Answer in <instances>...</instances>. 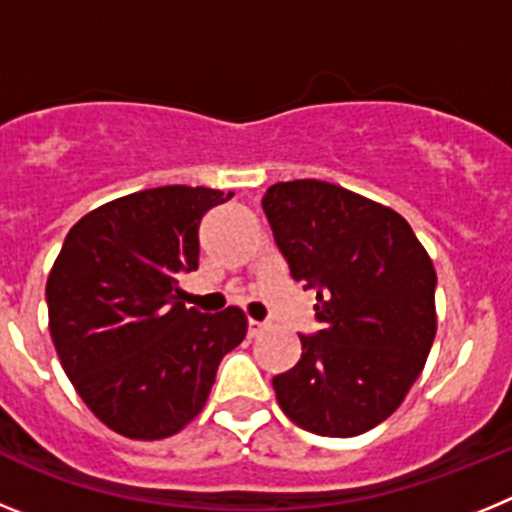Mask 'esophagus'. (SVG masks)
Masks as SVG:
<instances>
[{
	"mask_svg": "<svg viewBox=\"0 0 512 512\" xmlns=\"http://www.w3.org/2000/svg\"><path fill=\"white\" fill-rule=\"evenodd\" d=\"M266 325L261 323V320H253V318H248V336L251 338H256L261 333V330H264Z\"/></svg>",
	"mask_w": 512,
	"mask_h": 512,
	"instance_id": "34e87169",
	"label": "esophagus"
}]
</instances>
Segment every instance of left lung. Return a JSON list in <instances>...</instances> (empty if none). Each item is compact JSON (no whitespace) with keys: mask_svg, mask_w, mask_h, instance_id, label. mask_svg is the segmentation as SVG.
Instances as JSON below:
<instances>
[{"mask_svg":"<svg viewBox=\"0 0 512 512\" xmlns=\"http://www.w3.org/2000/svg\"><path fill=\"white\" fill-rule=\"evenodd\" d=\"M261 205L323 325L271 382L279 408L318 436L366 433L400 408L436 338L431 256L400 212L338 184L279 182Z\"/></svg>","mask_w":512,"mask_h":512,"instance_id":"left-lung-1","label":"left lung"}]
</instances>
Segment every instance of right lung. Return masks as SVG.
Segmentation results:
<instances>
[{
  "label": "right lung",
  "mask_w": 512,
  "mask_h": 512,
  "mask_svg": "<svg viewBox=\"0 0 512 512\" xmlns=\"http://www.w3.org/2000/svg\"><path fill=\"white\" fill-rule=\"evenodd\" d=\"M233 194L156 187L84 215L48 274V328L87 408L120 436L158 441L192 423L223 356L246 338L238 307L179 302L200 266V225Z\"/></svg>",
  "instance_id": "right-lung-1"
}]
</instances>
